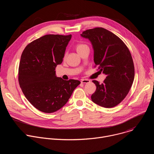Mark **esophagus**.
Segmentation results:
<instances>
[{"instance_id":"obj_1","label":"esophagus","mask_w":154,"mask_h":154,"mask_svg":"<svg viewBox=\"0 0 154 154\" xmlns=\"http://www.w3.org/2000/svg\"><path fill=\"white\" fill-rule=\"evenodd\" d=\"M90 82V80H88V79H82L81 80V83H88Z\"/></svg>"}]
</instances>
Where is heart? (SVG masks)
<instances>
[{"mask_svg":"<svg viewBox=\"0 0 154 154\" xmlns=\"http://www.w3.org/2000/svg\"><path fill=\"white\" fill-rule=\"evenodd\" d=\"M86 46H87L86 45H85V44H78L76 46V50H77V51H79V50L82 49V48H85Z\"/></svg>","mask_w":154,"mask_h":154,"instance_id":"heart-1","label":"heart"}]
</instances>
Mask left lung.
Wrapping results in <instances>:
<instances>
[{
    "mask_svg": "<svg viewBox=\"0 0 154 154\" xmlns=\"http://www.w3.org/2000/svg\"><path fill=\"white\" fill-rule=\"evenodd\" d=\"M80 35L91 42L94 63L106 75L101 84L92 81L97 89L91 100L102 107H114L126 97L134 82V65L130 51L119 37L103 28L87 29Z\"/></svg>",
    "mask_w": 154,
    "mask_h": 154,
    "instance_id": "8db88e82",
    "label": "left lung"
}]
</instances>
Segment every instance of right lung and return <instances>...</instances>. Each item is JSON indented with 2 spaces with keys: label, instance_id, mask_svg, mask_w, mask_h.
I'll return each instance as SVG.
<instances>
[{
  "label": "right lung",
  "instance_id": "obj_1",
  "mask_svg": "<svg viewBox=\"0 0 154 154\" xmlns=\"http://www.w3.org/2000/svg\"><path fill=\"white\" fill-rule=\"evenodd\" d=\"M71 37V34L45 35L28 44L22 54L20 86L30 103L43 112L52 113L61 109L80 84L79 80H65L56 74V68L62 63Z\"/></svg>",
  "mask_w": 154,
  "mask_h": 154
}]
</instances>
